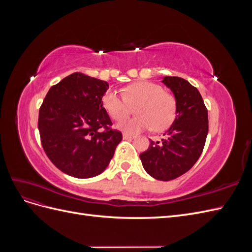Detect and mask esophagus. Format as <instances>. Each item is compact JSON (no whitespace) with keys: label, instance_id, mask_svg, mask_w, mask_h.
Listing matches in <instances>:
<instances>
[{"label":"esophagus","instance_id":"obj_1","mask_svg":"<svg viewBox=\"0 0 252 252\" xmlns=\"http://www.w3.org/2000/svg\"><path fill=\"white\" fill-rule=\"evenodd\" d=\"M123 138L125 140H131V139L134 138V135L133 134H129V133H123Z\"/></svg>","mask_w":252,"mask_h":252}]
</instances>
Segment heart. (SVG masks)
<instances>
[{"mask_svg": "<svg viewBox=\"0 0 252 252\" xmlns=\"http://www.w3.org/2000/svg\"><path fill=\"white\" fill-rule=\"evenodd\" d=\"M103 107L116 121L123 120L135 108L138 117L124 120L119 128L128 132H138L154 128L162 131L168 128L177 118L178 104L175 97L164 91L156 83L139 82L124 89L123 94L107 90L102 96Z\"/></svg>", "mask_w": 252, "mask_h": 252, "instance_id": "1", "label": "heart"}]
</instances>
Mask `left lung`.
Instances as JSON below:
<instances>
[{
    "label": "left lung",
    "instance_id": "1",
    "mask_svg": "<svg viewBox=\"0 0 252 252\" xmlns=\"http://www.w3.org/2000/svg\"><path fill=\"white\" fill-rule=\"evenodd\" d=\"M162 82L177 100V118L161 142L150 140L140 158L151 177L170 181L186 173L201 157L208 133V111L199 90L188 81L165 77Z\"/></svg>",
    "mask_w": 252,
    "mask_h": 252
}]
</instances>
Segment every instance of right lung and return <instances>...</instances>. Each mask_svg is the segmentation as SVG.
<instances>
[{
	"label": "right lung",
	"mask_w": 252,
	"mask_h": 252,
	"mask_svg": "<svg viewBox=\"0 0 252 252\" xmlns=\"http://www.w3.org/2000/svg\"><path fill=\"white\" fill-rule=\"evenodd\" d=\"M107 89V82L74 72L51 86L40 107L37 127L45 154L73 178L102 173L123 139L102 105Z\"/></svg>",
	"instance_id": "add662e5"
}]
</instances>
